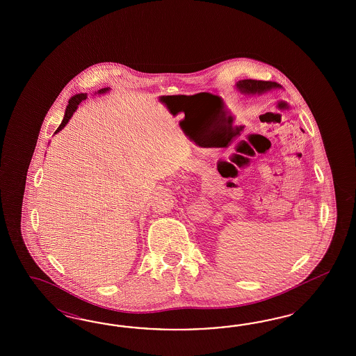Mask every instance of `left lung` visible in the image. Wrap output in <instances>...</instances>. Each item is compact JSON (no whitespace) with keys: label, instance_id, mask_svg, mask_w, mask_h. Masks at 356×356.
I'll use <instances>...</instances> for the list:
<instances>
[{"label":"left lung","instance_id":"1","mask_svg":"<svg viewBox=\"0 0 356 356\" xmlns=\"http://www.w3.org/2000/svg\"><path fill=\"white\" fill-rule=\"evenodd\" d=\"M280 87L275 82L270 81H256V79H243L236 83V88L241 94H259L271 88Z\"/></svg>","mask_w":356,"mask_h":356}]
</instances>
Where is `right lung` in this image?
Returning a JSON list of instances; mask_svg holds the SVG:
<instances>
[{"instance_id": "1", "label": "right lung", "mask_w": 356, "mask_h": 356, "mask_svg": "<svg viewBox=\"0 0 356 356\" xmlns=\"http://www.w3.org/2000/svg\"><path fill=\"white\" fill-rule=\"evenodd\" d=\"M111 88L109 87H104V88H100L99 91H97V94H106L107 91H109ZM87 97V94H76L74 97H72L70 100H69V104H67V107H66V111H65L64 120H63V122L60 124V127L57 128V130L54 131V133H58L60 130L64 129L65 125L69 122V120L72 119V116H73V113L76 112V108H78V104L82 102V100H85Z\"/></svg>"}]
</instances>
